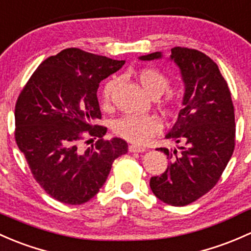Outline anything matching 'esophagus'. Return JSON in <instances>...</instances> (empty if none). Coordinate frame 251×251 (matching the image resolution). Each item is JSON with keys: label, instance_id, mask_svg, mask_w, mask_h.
I'll use <instances>...</instances> for the list:
<instances>
[{"label": "esophagus", "instance_id": "34e87169", "mask_svg": "<svg viewBox=\"0 0 251 251\" xmlns=\"http://www.w3.org/2000/svg\"><path fill=\"white\" fill-rule=\"evenodd\" d=\"M128 150H130L131 152H144L147 149H146V148H143V147L134 146V144H132V146L128 147Z\"/></svg>", "mask_w": 251, "mask_h": 251}]
</instances>
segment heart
<instances>
[{"label":"heart","mask_w":251,"mask_h":251,"mask_svg":"<svg viewBox=\"0 0 251 251\" xmlns=\"http://www.w3.org/2000/svg\"><path fill=\"white\" fill-rule=\"evenodd\" d=\"M137 79L141 85L151 96L162 95L171 85L167 75L155 67H144L137 72ZM118 85L117 78H110L103 84L101 90V99L104 104H108L114 95ZM176 104V99L172 94H167L162 100V105L167 110H172ZM162 128V124L155 115H134L128 114L118 119L113 124V131L117 136L134 144H146Z\"/></svg>","instance_id":"1"}]
</instances>
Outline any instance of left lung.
Listing matches in <instances>:
<instances>
[{"mask_svg": "<svg viewBox=\"0 0 251 251\" xmlns=\"http://www.w3.org/2000/svg\"><path fill=\"white\" fill-rule=\"evenodd\" d=\"M171 57L185 83L183 109L166 138L180 143V150L157 148L173 162L150 189L167 204L183 207L201 199L220 179L236 146L234 107L227 81L218 65L204 52L174 47ZM161 57V52L142 60Z\"/></svg>", "mask_w": 251, "mask_h": 251, "instance_id": "8db88e82", "label": "left lung"}]
</instances>
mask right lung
Listing matches in <instances>:
<instances>
[{
    "label": "right lung",
    "mask_w": 251,
    "mask_h": 251,
    "mask_svg": "<svg viewBox=\"0 0 251 251\" xmlns=\"http://www.w3.org/2000/svg\"><path fill=\"white\" fill-rule=\"evenodd\" d=\"M125 61L63 49L37 67L15 103L14 137L32 176L66 204H83L100 191L112 163L127 152L121 138L103 139L97 89ZM97 139L86 150L87 138ZM92 141V139H91Z\"/></svg>",
    "instance_id": "1"
}]
</instances>
